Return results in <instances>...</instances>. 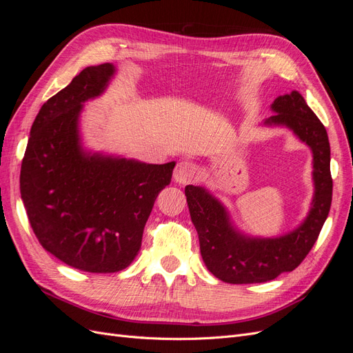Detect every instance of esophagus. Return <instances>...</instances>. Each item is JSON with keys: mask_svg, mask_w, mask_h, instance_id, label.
Segmentation results:
<instances>
[{"mask_svg": "<svg viewBox=\"0 0 353 353\" xmlns=\"http://www.w3.org/2000/svg\"><path fill=\"white\" fill-rule=\"evenodd\" d=\"M197 174V166L193 162H188V160H183L175 166L174 170V179L178 184H190L193 183V179Z\"/></svg>", "mask_w": 353, "mask_h": 353, "instance_id": "esophagus-1", "label": "esophagus"}]
</instances>
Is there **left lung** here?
I'll return each instance as SVG.
<instances>
[{
    "label": "left lung",
    "mask_w": 353,
    "mask_h": 353,
    "mask_svg": "<svg viewBox=\"0 0 353 353\" xmlns=\"http://www.w3.org/2000/svg\"><path fill=\"white\" fill-rule=\"evenodd\" d=\"M271 108L275 114L265 125L287 126L311 147L315 183L312 206L302 225L285 236L250 239L231 225L228 212L208 190L187 185L190 216L199 234L203 262L223 283H265L297 268L311 252L330 212L333 179L324 125L297 91L276 97Z\"/></svg>",
    "instance_id": "left-lung-1"
}]
</instances>
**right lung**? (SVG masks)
Returning a JSON list of instances; mask_svg holds the SVG:
<instances>
[{"label":"right lung","instance_id":"add662e5","mask_svg":"<svg viewBox=\"0 0 353 353\" xmlns=\"http://www.w3.org/2000/svg\"><path fill=\"white\" fill-rule=\"evenodd\" d=\"M113 73L110 63L85 68L44 103L20 169V194L38 241L61 262L87 272L130 266L154 200L175 168V162L148 165L82 150V104L99 97Z\"/></svg>","mask_w":353,"mask_h":353}]
</instances>
